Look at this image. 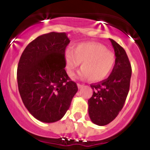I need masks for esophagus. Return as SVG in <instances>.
Segmentation results:
<instances>
[{
	"label": "esophagus",
	"mask_w": 150,
	"mask_h": 150,
	"mask_svg": "<svg viewBox=\"0 0 150 150\" xmlns=\"http://www.w3.org/2000/svg\"><path fill=\"white\" fill-rule=\"evenodd\" d=\"M77 86H78V88H82V87L83 86V84H80V83H77Z\"/></svg>",
	"instance_id": "obj_1"
}]
</instances>
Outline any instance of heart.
I'll return each mask as SVG.
<instances>
[{"label": "heart", "mask_w": 150, "mask_h": 150, "mask_svg": "<svg viewBox=\"0 0 150 150\" xmlns=\"http://www.w3.org/2000/svg\"><path fill=\"white\" fill-rule=\"evenodd\" d=\"M116 62L114 54L104 46L96 43H79L74 48L64 52V64L67 74H74L81 63L80 77H88L91 82L104 80L111 73Z\"/></svg>", "instance_id": "1"}]
</instances>
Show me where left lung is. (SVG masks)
I'll return each instance as SVG.
<instances>
[{"label":"left lung","mask_w":150,"mask_h":150,"mask_svg":"<svg viewBox=\"0 0 150 150\" xmlns=\"http://www.w3.org/2000/svg\"><path fill=\"white\" fill-rule=\"evenodd\" d=\"M114 49L116 62L107 79L91 84L93 95L88 99V114L91 122L106 125L114 120L122 110L129 91L132 66L124 49L110 39Z\"/></svg>","instance_id":"obj_1"}]
</instances>
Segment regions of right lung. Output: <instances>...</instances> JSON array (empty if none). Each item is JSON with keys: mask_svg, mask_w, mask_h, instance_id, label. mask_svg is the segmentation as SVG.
I'll use <instances>...</instances> for the list:
<instances>
[{"mask_svg": "<svg viewBox=\"0 0 150 150\" xmlns=\"http://www.w3.org/2000/svg\"><path fill=\"white\" fill-rule=\"evenodd\" d=\"M69 43L65 33L43 34L26 46L18 62L17 81L22 102L43 122L60 120L78 91L64 69Z\"/></svg>", "mask_w": 150, "mask_h": 150, "instance_id": "right-lung-1", "label": "right lung"}]
</instances>
